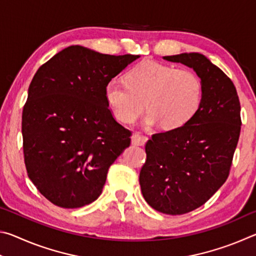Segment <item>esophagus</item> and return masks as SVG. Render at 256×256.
Segmentation results:
<instances>
[{
	"label": "esophagus",
	"instance_id": "34e87169",
	"mask_svg": "<svg viewBox=\"0 0 256 256\" xmlns=\"http://www.w3.org/2000/svg\"><path fill=\"white\" fill-rule=\"evenodd\" d=\"M146 141H148V138L142 136L140 132L134 133L132 136V144L136 146H144Z\"/></svg>",
	"mask_w": 256,
	"mask_h": 256
}]
</instances>
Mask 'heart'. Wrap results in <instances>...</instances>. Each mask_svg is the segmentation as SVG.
Returning a JSON list of instances; mask_svg holds the SVG:
<instances>
[{
    "label": "heart",
    "instance_id": "1",
    "mask_svg": "<svg viewBox=\"0 0 256 256\" xmlns=\"http://www.w3.org/2000/svg\"><path fill=\"white\" fill-rule=\"evenodd\" d=\"M105 94L120 120L132 123L146 106V125L160 122L164 128L183 126L193 118L202 100V81L188 68L144 60L126 74V84L112 80Z\"/></svg>",
    "mask_w": 256,
    "mask_h": 256
}]
</instances>
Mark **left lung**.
Masks as SVG:
<instances>
[{"instance_id":"8db88e82","label":"left lung","mask_w":256,"mask_h":256,"mask_svg":"<svg viewBox=\"0 0 256 256\" xmlns=\"http://www.w3.org/2000/svg\"><path fill=\"white\" fill-rule=\"evenodd\" d=\"M192 68L202 81V100L183 126L146 142L138 182L146 203L166 214L204 204L226 182L240 133V104L232 81L200 53L164 56Z\"/></svg>"}]
</instances>
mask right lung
Masks as SVG:
<instances>
[{
  "mask_svg": "<svg viewBox=\"0 0 256 256\" xmlns=\"http://www.w3.org/2000/svg\"><path fill=\"white\" fill-rule=\"evenodd\" d=\"M138 55L70 46L38 68L22 112L30 180L53 204L74 209L97 200L108 168L131 144L112 118L105 89Z\"/></svg>",
  "mask_w": 256,
  "mask_h": 256,
  "instance_id": "obj_1",
  "label": "right lung"
}]
</instances>
